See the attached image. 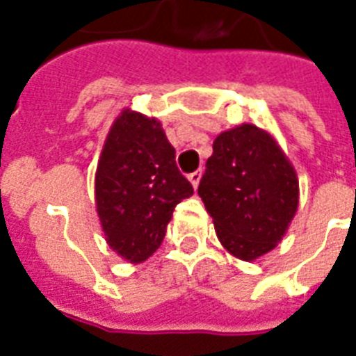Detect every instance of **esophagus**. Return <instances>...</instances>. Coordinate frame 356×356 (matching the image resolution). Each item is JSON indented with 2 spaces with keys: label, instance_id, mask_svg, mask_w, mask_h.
<instances>
[{
  "label": "esophagus",
  "instance_id": "34e87169",
  "mask_svg": "<svg viewBox=\"0 0 356 356\" xmlns=\"http://www.w3.org/2000/svg\"><path fill=\"white\" fill-rule=\"evenodd\" d=\"M188 179H190V183H192V186H194V188H197V184H200V181H201V172L190 173Z\"/></svg>",
  "mask_w": 356,
  "mask_h": 356
}]
</instances>
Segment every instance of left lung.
Instances as JSON below:
<instances>
[{
	"mask_svg": "<svg viewBox=\"0 0 356 356\" xmlns=\"http://www.w3.org/2000/svg\"><path fill=\"white\" fill-rule=\"evenodd\" d=\"M197 194L223 248L254 260L286 233L298 211L299 183L275 140L243 123L214 140Z\"/></svg>",
	"mask_w": 356,
	"mask_h": 356,
	"instance_id": "8db88e82",
	"label": "left lung"
}]
</instances>
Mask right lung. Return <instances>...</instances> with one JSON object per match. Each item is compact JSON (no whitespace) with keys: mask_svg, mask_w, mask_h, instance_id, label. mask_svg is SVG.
Here are the masks:
<instances>
[{"mask_svg":"<svg viewBox=\"0 0 356 356\" xmlns=\"http://www.w3.org/2000/svg\"><path fill=\"white\" fill-rule=\"evenodd\" d=\"M192 194L161 123L123 111L96 172L97 214L108 245L129 262L145 260L164 240L173 209Z\"/></svg>","mask_w":356,"mask_h":356,"instance_id":"add662e5","label":"right lung"}]
</instances>
